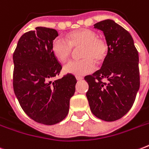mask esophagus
<instances>
[{
  "label": "esophagus",
  "mask_w": 149,
  "mask_h": 149,
  "mask_svg": "<svg viewBox=\"0 0 149 149\" xmlns=\"http://www.w3.org/2000/svg\"><path fill=\"white\" fill-rule=\"evenodd\" d=\"M76 78H77V80H78V81H80V80H83V79H84V77H79V76H77V77H76Z\"/></svg>",
  "instance_id": "obj_1"
}]
</instances>
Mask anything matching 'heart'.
Returning <instances> with one entry per match:
<instances>
[{
	"label": "heart",
	"mask_w": 149,
	"mask_h": 149,
	"mask_svg": "<svg viewBox=\"0 0 149 149\" xmlns=\"http://www.w3.org/2000/svg\"><path fill=\"white\" fill-rule=\"evenodd\" d=\"M82 47L80 60L70 61L63 67V72L75 76H84L95 70L96 61L102 63L106 58L108 46L104 38L97 37L95 31L81 29L68 35V41L57 37L52 44V52L60 62H65L71 56L72 48Z\"/></svg>",
	"instance_id": "1"
}]
</instances>
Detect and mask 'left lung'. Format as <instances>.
<instances>
[{
	"label": "left lung",
	"mask_w": 149,
	"mask_h": 149,
	"mask_svg": "<svg viewBox=\"0 0 149 149\" xmlns=\"http://www.w3.org/2000/svg\"><path fill=\"white\" fill-rule=\"evenodd\" d=\"M108 46L100 70L85 77L91 112L105 121H114L132 108L140 86L139 52L132 36L113 20L97 22Z\"/></svg>",
	"instance_id": "1"
}]
</instances>
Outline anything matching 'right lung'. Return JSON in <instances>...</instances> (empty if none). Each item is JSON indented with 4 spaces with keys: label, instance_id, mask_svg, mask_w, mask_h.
Wrapping results in <instances>:
<instances>
[{
    "label": "right lung",
    "instance_id": "add662e5",
    "mask_svg": "<svg viewBox=\"0 0 149 149\" xmlns=\"http://www.w3.org/2000/svg\"><path fill=\"white\" fill-rule=\"evenodd\" d=\"M58 36L55 29L37 27L20 38L13 54L15 96L29 118L46 125L57 124L67 116L77 84L72 74L52 81L62 70L52 52Z\"/></svg>",
    "mask_w": 149,
    "mask_h": 149
}]
</instances>
